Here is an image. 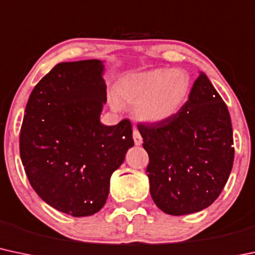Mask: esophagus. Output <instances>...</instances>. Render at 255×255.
<instances>
[{
  "label": "esophagus",
  "mask_w": 255,
  "mask_h": 255,
  "mask_svg": "<svg viewBox=\"0 0 255 255\" xmlns=\"http://www.w3.org/2000/svg\"><path fill=\"white\" fill-rule=\"evenodd\" d=\"M133 139H134V144H135V145H141L142 138H141L140 133H139V130L135 129V128H134V129H133Z\"/></svg>",
  "instance_id": "esophagus-1"
}]
</instances>
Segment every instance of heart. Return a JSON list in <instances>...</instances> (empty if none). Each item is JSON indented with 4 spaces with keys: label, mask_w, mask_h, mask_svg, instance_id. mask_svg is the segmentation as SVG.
<instances>
[{
    "label": "heart",
    "mask_w": 255,
    "mask_h": 255,
    "mask_svg": "<svg viewBox=\"0 0 255 255\" xmlns=\"http://www.w3.org/2000/svg\"><path fill=\"white\" fill-rule=\"evenodd\" d=\"M189 92L186 71L155 69L123 76L115 88V98L121 104L136 106L135 114L140 121L159 123L178 113Z\"/></svg>",
    "instance_id": "1"
}]
</instances>
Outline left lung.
<instances>
[{
    "label": "left lung",
    "instance_id": "obj_1",
    "mask_svg": "<svg viewBox=\"0 0 255 255\" xmlns=\"http://www.w3.org/2000/svg\"><path fill=\"white\" fill-rule=\"evenodd\" d=\"M138 129L149 153L151 197L162 212L191 214L217 200L234 164V138L228 106L205 72L174 116Z\"/></svg>",
    "mask_w": 255,
    "mask_h": 255
}]
</instances>
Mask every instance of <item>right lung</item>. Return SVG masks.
I'll return each mask as SVG.
<instances>
[{
  "instance_id": "1",
  "label": "right lung",
  "mask_w": 255,
  "mask_h": 255,
  "mask_svg": "<svg viewBox=\"0 0 255 255\" xmlns=\"http://www.w3.org/2000/svg\"><path fill=\"white\" fill-rule=\"evenodd\" d=\"M98 59L57 64L30 94L20 129V158L32 189L72 217L99 212L111 174L134 145L132 125L100 123L106 103Z\"/></svg>"
}]
</instances>
